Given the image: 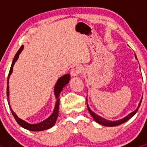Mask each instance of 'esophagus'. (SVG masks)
<instances>
[{
  "instance_id": "1",
  "label": "esophagus",
  "mask_w": 147,
  "mask_h": 147,
  "mask_svg": "<svg viewBox=\"0 0 147 147\" xmlns=\"http://www.w3.org/2000/svg\"><path fill=\"white\" fill-rule=\"evenodd\" d=\"M82 67L80 65H74L70 70V74L72 76H78L82 72Z\"/></svg>"
}]
</instances>
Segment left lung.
I'll list each match as a JSON object with an SVG mask.
<instances>
[{
    "instance_id": "obj_1",
    "label": "left lung",
    "mask_w": 147,
    "mask_h": 147,
    "mask_svg": "<svg viewBox=\"0 0 147 147\" xmlns=\"http://www.w3.org/2000/svg\"><path fill=\"white\" fill-rule=\"evenodd\" d=\"M134 55H135V54H134ZM135 57H136V59L137 60L136 55H135ZM142 100H141L140 102H139L138 107L135 109V110L134 111V112H132L131 113H130L129 115H128L127 117H125L124 118H123V119L118 120V121H109V120H107V119H104V118L101 117H100L99 115H96L94 112H93L92 111L91 109H90L88 105H87V109H88V111L90 112V114L92 115V117L93 119H94V121H95L96 122H97L98 124H102V125L106 126V127H116V126L120 125V124H123V123L126 122L127 120H129L130 119V118L134 116V115H135L136 113H137V112L138 111V109H139V106H140V105H141Z\"/></svg>"
}]
</instances>
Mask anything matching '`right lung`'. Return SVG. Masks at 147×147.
<instances>
[{
	"instance_id": "right-lung-1",
	"label": "right lung",
	"mask_w": 147,
	"mask_h": 147,
	"mask_svg": "<svg viewBox=\"0 0 147 147\" xmlns=\"http://www.w3.org/2000/svg\"><path fill=\"white\" fill-rule=\"evenodd\" d=\"M23 47H24V46L22 45L21 47H20V49L18 50V51L17 52L16 55H15L14 58H13V63H12L11 67H10L9 74H8V82H7V84H8V85H7V98H8V105H9L10 106V109L12 112V115H13V116L14 117L15 119H16V121H17L18 124L19 125H20L22 127L26 129L30 130V131H43V130L48 129L51 128V127H53L54 124H55L57 116H58L59 105H60V98H59V97H60V92H61L62 90H63V87H64L69 82V79H70V75H69V74H66V75H64L63 76L60 77V78L57 80L54 89V93H55V95L57 101H56L55 106L53 114H52V115H50L47 119L44 120V121H42V122L38 123V124H29V123L26 122V121H24V120L20 119L19 117H18L17 115H16V113L12 110L11 107H10V102H9V86H8V83L9 82H8V80H9V78L10 75H11L12 72H13V65H14L15 63H16V62L17 61L18 59L19 55H20V53L22 52Z\"/></svg>"
}]
</instances>
